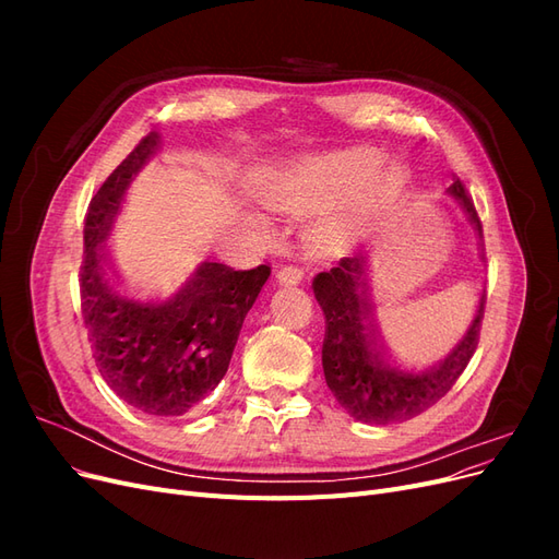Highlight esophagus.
<instances>
[{
    "mask_svg": "<svg viewBox=\"0 0 559 559\" xmlns=\"http://www.w3.org/2000/svg\"><path fill=\"white\" fill-rule=\"evenodd\" d=\"M302 267H298V265H284L280 273H277V280L282 282V284H286V286H294V284H300L302 282Z\"/></svg>",
    "mask_w": 559,
    "mask_h": 559,
    "instance_id": "34e87169",
    "label": "esophagus"
}]
</instances>
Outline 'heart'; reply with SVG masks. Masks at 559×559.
Returning a JSON list of instances; mask_svg holds the SVG:
<instances>
[{
  "mask_svg": "<svg viewBox=\"0 0 559 559\" xmlns=\"http://www.w3.org/2000/svg\"><path fill=\"white\" fill-rule=\"evenodd\" d=\"M380 158L373 151L357 148L312 165L300 179V191L317 205H331L359 198L380 173Z\"/></svg>",
  "mask_w": 559,
  "mask_h": 559,
  "instance_id": "heart-1",
  "label": "heart"
}]
</instances>
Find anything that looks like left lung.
Here are the masks:
<instances>
[{"instance_id": "left-lung-1", "label": "left lung", "mask_w": 559, "mask_h": 559, "mask_svg": "<svg viewBox=\"0 0 559 559\" xmlns=\"http://www.w3.org/2000/svg\"><path fill=\"white\" fill-rule=\"evenodd\" d=\"M448 191L462 202L483 238L480 216L462 179H454ZM312 292L326 319L321 347L326 384L335 401L366 425H396L431 408L460 380L480 341L485 292L462 343L441 364L427 370H405L389 361L370 312L361 253H347L335 267L314 275Z\"/></svg>"}]
</instances>
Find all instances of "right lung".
Returning <instances> with one entry per match:
<instances>
[{
    "mask_svg": "<svg viewBox=\"0 0 559 559\" xmlns=\"http://www.w3.org/2000/svg\"><path fill=\"white\" fill-rule=\"evenodd\" d=\"M156 148L158 134L148 132L93 195L83 224L79 289L99 376L132 408L170 417L195 408L226 376L270 265L235 270L207 261L170 296H146L116 282L105 240L126 186Z\"/></svg>",
    "mask_w": 559,
    "mask_h": 559,
    "instance_id": "1",
    "label": "right lung"
}]
</instances>
